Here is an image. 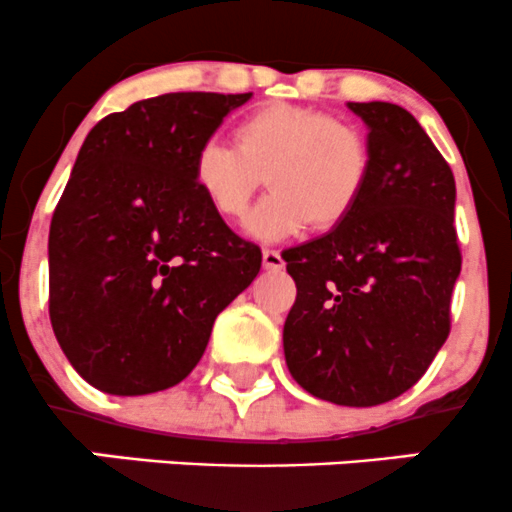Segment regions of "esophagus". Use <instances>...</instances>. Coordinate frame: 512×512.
Listing matches in <instances>:
<instances>
[{"label":"esophagus","instance_id":"1","mask_svg":"<svg viewBox=\"0 0 512 512\" xmlns=\"http://www.w3.org/2000/svg\"><path fill=\"white\" fill-rule=\"evenodd\" d=\"M262 265H265V270L272 272L284 270V260L277 250H262Z\"/></svg>","mask_w":512,"mask_h":512}]
</instances>
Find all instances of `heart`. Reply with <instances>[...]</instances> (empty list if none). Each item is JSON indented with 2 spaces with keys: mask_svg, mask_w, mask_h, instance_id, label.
Instances as JSON below:
<instances>
[{
  "mask_svg": "<svg viewBox=\"0 0 512 512\" xmlns=\"http://www.w3.org/2000/svg\"><path fill=\"white\" fill-rule=\"evenodd\" d=\"M191 176L213 213L240 220L257 188H272L247 230L284 240L314 223L338 228L363 198L370 179V144L348 120L314 107L272 102L240 120L235 144L208 137L193 152Z\"/></svg>",
  "mask_w": 512,
  "mask_h": 512,
  "instance_id": "obj_1",
  "label": "heart"
}]
</instances>
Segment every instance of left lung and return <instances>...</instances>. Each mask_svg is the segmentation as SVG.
<instances>
[{"mask_svg":"<svg viewBox=\"0 0 512 512\" xmlns=\"http://www.w3.org/2000/svg\"><path fill=\"white\" fill-rule=\"evenodd\" d=\"M348 107L368 125L370 179L348 220L282 252L297 282L284 358L319 400L373 407L410 390L449 336L456 184L405 107Z\"/></svg>","mask_w":512,"mask_h":512,"instance_id":"8db88e82","label":"left lung"}]
</instances>
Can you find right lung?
<instances>
[{
  "label": "right lung",
  "mask_w": 512,
  "mask_h": 512,
  "mask_svg": "<svg viewBox=\"0 0 512 512\" xmlns=\"http://www.w3.org/2000/svg\"><path fill=\"white\" fill-rule=\"evenodd\" d=\"M252 93H166L90 129L48 233V314L71 365L110 395L186 378L262 265L191 176L193 152Z\"/></svg>",
  "instance_id": "obj_1"
}]
</instances>
